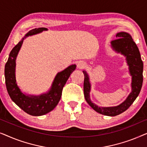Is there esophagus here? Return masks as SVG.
Here are the masks:
<instances>
[{
  "mask_svg": "<svg viewBox=\"0 0 147 147\" xmlns=\"http://www.w3.org/2000/svg\"><path fill=\"white\" fill-rule=\"evenodd\" d=\"M86 67V63L83 61H80L77 63V67L78 69H84V68H85Z\"/></svg>",
  "mask_w": 147,
  "mask_h": 147,
  "instance_id": "esophagus-1",
  "label": "esophagus"
}]
</instances>
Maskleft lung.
<instances>
[{"instance_id":"1","label":"left lung","mask_w":147,"mask_h":147,"mask_svg":"<svg viewBox=\"0 0 147 147\" xmlns=\"http://www.w3.org/2000/svg\"><path fill=\"white\" fill-rule=\"evenodd\" d=\"M118 37L111 42L112 47L118 53H121L126 56V61L129 66L130 75L132 76V92L124 102L115 107L100 108L92 103L90 98V83L89 77L86 71H83L84 74V93L88 104L98 113L106 116H114L126 111L131 106L139 94L143 82V63L140 57L138 48L134 43L131 36L125 32L117 33Z\"/></svg>"}]
</instances>
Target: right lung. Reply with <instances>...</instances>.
Here are the masks:
<instances>
[{
  "mask_svg": "<svg viewBox=\"0 0 147 147\" xmlns=\"http://www.w3.org/2000/svg\"><path fill=\"white\" fill-rule=\"evenodd\" d=\"M47 29L43 27L38 28L30 31L25 37L16 45L9 54V59L5 67V83L8 94L11 100L21 108L23 111L30 115L38 116H42L53 110L61 97L62 90L63 86L76 69V65H71L64 69L55 76L51 86V90L47 94L36 96H26L21 92L17 86L15 79V60L18 52L19 51L23 40L26 37L39 33Z\"/></svg>",
  "mask_w": 147,
  "mask_h": 147,
  "instance_id": "1",
  "label": "right lung"
}]
</instances>
